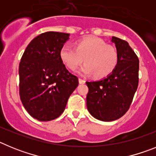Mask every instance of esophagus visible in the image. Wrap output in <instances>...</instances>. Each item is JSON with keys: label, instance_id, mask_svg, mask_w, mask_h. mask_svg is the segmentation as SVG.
Returning a JSON list of instances; mask_svg holds the SVG:
<instances>
[{"label": "esophagus", "instance_id": "1", "mask_svg": "<svg viewBox=\"0 0 156 156\" xmlns=\"http://www.w3.org/2000/svg\"><path fill=\"white\" fill-rule=\"evenodd\" d=\"M79 83H80V84H83V83H85V80H84L81 79V78H80L79 79Z\"/></svg>", "mask_w": 156, "mask_h": 156}]
</instances>
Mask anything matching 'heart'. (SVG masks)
<instances>
[{"mask_svg": "<svg viewBox=\"0 0 156 156\" xmlns=\"http://www.w3.org/2000/svg\"><path fill=\"white\" fill-rule=\"evenodd\" d=\"M59 56L69 69L74 70L83 62L86 64L79 69L82 76L94 74L98 78L108 76L113 72L118 62V51L115 46L95 37L78 41L76 48L65 44Z\"/></svg>", "mask_w": 156, "mask_h": 156, "instance_id": "obj_1", "label": "heart"}]
</instances>
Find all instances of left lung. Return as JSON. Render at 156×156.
I'll use <instances>...</instances> for the list:
<instances>
[{"instance_id":"8db88e82","label":"left lung","mask_w":156,"mask_h":156,"mask_svg":"<svg viewBox=\"0 0 156 156\" xmlns=\"http://www.w3.org/2000/svg\"><path fill=\"white\" fill-rule=\"evenodd\" d=\"M118 62L110 75L94 82H86L89 91L87 106L90 115L105 122L119 119L131 105L138 87L139 59L126 41L113 37Z\"/></svg>"}]
</instances>
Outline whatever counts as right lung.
Here are the masks:
<instances>
[{"label":"right lung","mask_w":156,"mask_h":156,"mask_svg":"<svg viewBox=\"0 0 156 156\" xmlns=\"http://www.w3.org/2000/svg\"><path fill=\"white\" fill-rule=\"evenodd\" d=\"M69 34L46 32L27 47L19 63V95L34 119L50 121L64 112L68 99L79 84L66 68L59 52Z\"/></svg>","instance_id":"add662e5"}]
</instances>
